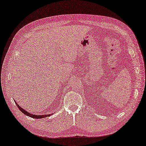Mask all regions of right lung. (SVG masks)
Segmentation results:
<instances>
[{"mask_svg":"<svg viewBox=\"0 0 146 146\" xmlns=\"http://www.w3.org/2000/svg\"><path fill=\"white\" fill-rule=\"evenodd\" d=\"M15 103H16V101H15ZM16 104L18 108H19V109L20 110V111H21L23 113L26 115L27 116H29L30 117H31V118H33V119H42V118H44V117H48V116H50L51 114H47V115H36L35 114H31L29 113V112L24 110V109H23L22 107H20V105H19V104L16 103Z\"/></svg>","mask_w":146,"mask_h":146,"instance_id":"right-lung-1","label":"right lung"}]
</instances>
